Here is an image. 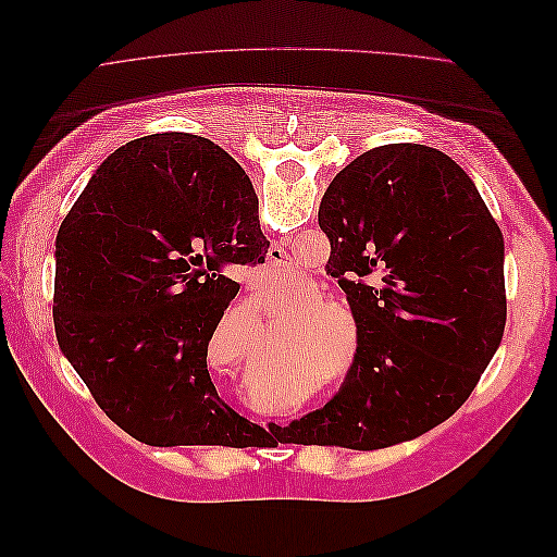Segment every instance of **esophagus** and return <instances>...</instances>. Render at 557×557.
<instances>
[{"instance_id": "obj_1", "label": "esophagus", "mask_w": 557, "mask_h": 557, "mask_svg": "<svg viewBox=\"0 0 557 557\" xmlns=\"http://www.w3.org/2000/svg\"><path fill=\"white\" fill-rule=\"evenodd\" d=\"M290 267V258L288 252H285L278 244H274L272 248L267 250V262H264V269L269 274H281L285 272V269Z\"/></svg>"}]
</instances>
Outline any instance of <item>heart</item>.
<instances>
[{"label": "heart", "mask_w": 557, "mask_h": 557, "mask_svg": "<svg viewBox=\"0 0 557 557\" xmlns=\"http://www.w3.org/2000/svg\"><path fill=\"white\" fill-rule=\"evenodd\" d=\"M285 281H297V274L293 272V269H288V272L283 274L281 283H285ZM318 309H334V311H339L344 318H348V311H346V307L342 305V301H336L334 297H327V295H313L307 301V307H305L307 313L318 311ZM339 339H342V336H339V325L330 323V330L323 336H320V344H318V350H315L318 356L323 358V362H332L336 348H339Z\"/></svg>", "instance_id": "b5f03b06"}]
</instances>
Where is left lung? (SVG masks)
<instances>
[{"instance_id": "obj_1", "label": "left lung", "mask_w": 557, "mask_h": 557, "mask_svg": "<svg viewBox=\"0 0 557 557\" xmlns=\"http://www.w3.org/2000/svg\"><path fill=\"white\" fill-rule=\"evenodd\" d=\"M227 166L252 190L237 160ZM318 223L358 352L339 393L281 440L352 450L411 442L462 407L502 344V232L462 166L423 144L379 146L344 166ZM374 271L379 286L366 281Z\"/></svg>"}]
</instances>
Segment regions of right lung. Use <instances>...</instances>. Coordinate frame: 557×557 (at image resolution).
I'll return each mask as SVG.
<instances>
[{
  "mask_svg": "<svg viewBox=\"0 0 557 557\" xmlns=\"http://www.w3.org/2000/svg\"><path fill=\"white\" fill-rule=\"evenodd\" d=\"M258 197L213 141L134 139L97 166L55 239L58 346L117 428L148 446H234L248 420L218 397L207 348L267 258Z\"/></svg>",
  "mask_w": 557,
  "mask_h": 557,
  "instance_id": "obj_1",
  "label": "right lung"
}]
</instances>
